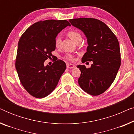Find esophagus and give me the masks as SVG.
I'll return each instance as SVG.
<instances>
[{
	"instance_id": "1",
	"label": "esophagus",
	"mask_w": 134,
	"mask_h": 134,
	"mask_svg": "<svg viewBox=\"0 0 134 134\" xmlns=\"http://www.w3.org/2000/svg\"><path fill=\"white\" fill-rule=\"evenodd\" d=\"M75 67H76V66H75L74 65H72V64H69V63L66 64V68L68 69L74 68Z\"/></svg>"
}]
</instances>
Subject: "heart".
<instances>
[{"label":"heart","instance_id":"obj_1","mask_svg":"<svg viewBox=\"0 0 134 134\" xmlns=\"http://www.w3.org/2000/svg\"><path fill=\"white\" fill-rule=\"evenodd\" d=\"M68 35L71 40H72L74 43H76L79 40H82V35L79 32L76 30H71L68 32ZM61 38L60 36H57L55 40V45L56 47H59L60 43H61ZM66 59L70 60V61H72L74 60V57L72 55L68 54L65 56Z\"/></svg>","mask_w":134,"mask_h":134}]
</instances>
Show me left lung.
Wrapping results in <instances>:
<instances>
[{
  "label": "left lung",
  "instance_id": "8db88e82",
  "mask_svg": "<svg viewBox=\"0 0 134 134\" xmlns=\"http://www.w3.org/2000/svg\"><path fill=\"white\" fill-rule=\"evenodd\" d=\"M71 25L82 31L87 39V52L82 62H93L91 67H77L81 71L78 83L86 93L102 94L109 88L116 77L121 65L120 45L118 40L103 22L93 18L69 19Z\"/></svg>",
  "mask_w": 134,
  "mask_h": 134
}]
</instances>
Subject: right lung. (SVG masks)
Instances as JSON below:
<instances>
[{
  "label": "right lung",
  "mask_w": 134,
  "mask_h": 134,
  "mask_svg": "<svg viewBox=\"0 0 134 134\" xmlns=\"http://www.w3.org/2000/svg\"><path fill=\"white\" fill-rule=\"evenodd\" d=\"M67 26L66 20H46L35 23L22 35L18 42L15 66L24 88L35 98H43L51 94L57 85L66 69L61 60L51 66H44L55 49V40Z\"/></svg>",
  "instance_id": "obj_1"
}]
</instances>
